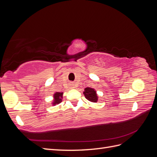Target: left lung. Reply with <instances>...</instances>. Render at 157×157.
Instances as JSON below:
<instances>
[{
  "instance_id": "8db88e82",
  "label": "left lung",
  "mask_w": 157,
  "mask_h": 157,
  "mask_svg": "<svg viewBox=\"0 0 157 157\" xmlns=\"http://www.w3.org/2000/svg\"><path fill=\"white\" fill-rule=\"evenodd\" d=\"M85 98H86L88 101L96 103L98 100V96L95 89L92 88L87 87L84 89V92H83Z\"/></svg>"
}]
</instances>
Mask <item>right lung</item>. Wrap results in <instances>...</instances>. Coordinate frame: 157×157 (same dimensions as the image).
<instances>
[{"label":"right lung","mask_w":157,"mask_h":157,"mask_svg":"<svg viewBox=\"0 0 157 157\" xmlns=\"http://www.w3.org/2000/svg\"><path fill=\"white\" fill-rule=\"evenodd\" d=\"M63 92H56L54 94V100L52 101V105H58V104L60 103L61 101H62V99H63Z\"/></svg>","instance_id":"1"}]
</instances>
